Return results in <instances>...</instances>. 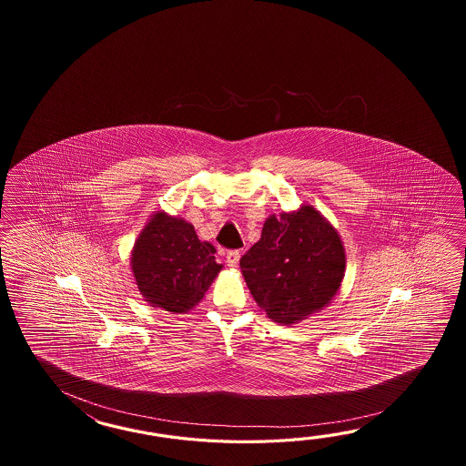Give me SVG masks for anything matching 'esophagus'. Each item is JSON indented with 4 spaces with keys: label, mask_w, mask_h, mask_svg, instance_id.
Instances as JSON below:
<instances>
[{
    "label": "esophagus",
    "mask_w": 466,
    "mask_h": 466,
    "mask_svg": "<svg viewBox=\"0 0 466 466\" xmlns=\"http://www.w3.org/2000/svg\"><path fill=\"white\" fill-rule=\"evenodd\" d=\"M238 261H239V251H238V249H233V251L227 253V263H228V267L237 268Z\"/></svg>",
    "instance_id": "1"
}]
</instances>
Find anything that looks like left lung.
I'll return each mask as SVG.
<instances>
[{
  "label": "left lung",
  "mask_w": 466,
  "mask_h": 466,
  "mask_svg": "<svg viewBox=\"0 0 466 466\" xmlns=\"http://www.w3.org/2000/svg\"><path fill=\"white\" fill-rule=\"evenodd\" d=\"M239 267L258 307L271 321L291 327L337 297L347 253L338 229L303 203L279 217L269 215Z\"/></svg>",
  "instance_id": "obj_1"
}]
</instances>
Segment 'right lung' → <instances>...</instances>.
Listing matches in <instances>:
<instances>
[{
    "label": "right lung",
    "mask_w": 466,
    "mask_h": 466,
    "mask_svg": "<svg viewBox=\"0 0 466 466\" xmlns=\"http://www.w3.org/2000/svg\"><path fill=\"white\" fill-rule=\"evenodd\" d=\"M215 253L217 248L201 241L187 219L155 211L139 231L129 265L145 301L183 315L198 305L223 269Z\"/></svg>",
    "instance_id": "right-lung-1"
}]
</instances>
